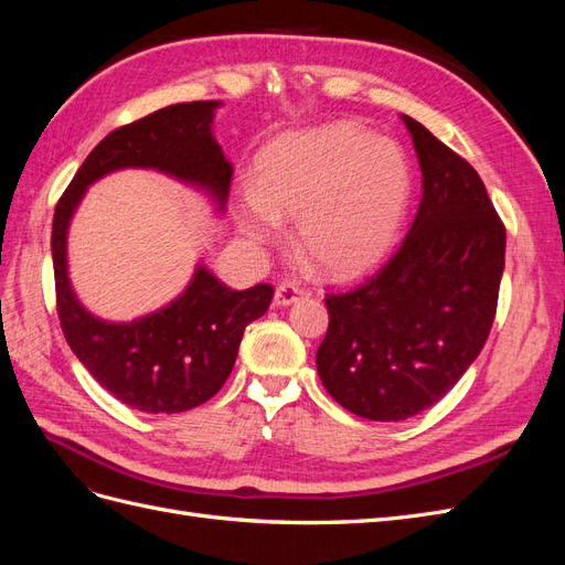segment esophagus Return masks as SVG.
<instances>
[{
  "label": "esophagus",
  "mask_w": 565,
  "mask_h": 565,
  "mask_svg": "<svg viewBox=\"0 0 565 565\" xmlns=\"http://www.w3.org/2000/svg\"><path fill=\"white\" fill-rule=\"evenodd\" d=\"M303 297H309V289H303L297 282H282L276 289V303L278 306H289V303H295V301H299Z\"/></svg>",
  "instance_id": "1"
}]
</instances>
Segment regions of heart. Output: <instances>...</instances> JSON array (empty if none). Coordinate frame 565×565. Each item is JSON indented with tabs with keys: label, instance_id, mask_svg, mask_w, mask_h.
Masks as SVG:
<instances>
[{
	"label": "heart",
	"instance_id": "b5f03b06",
	"mask_svg": "<svg viewBox=\"0 0 565 565\" xmlns=\"http://www.w3.org/2000/svg\"><path fill=\"white\" fill-rule=\"evenodd\" d=\"M409 198L403 150L351 122L285 134L256 160L237 221L256 243L297 218L301 259L324 278H353L391 247Z\"/></svg>",
	"mask_w": 565,
	"mask_h": 565
}]
</instances>
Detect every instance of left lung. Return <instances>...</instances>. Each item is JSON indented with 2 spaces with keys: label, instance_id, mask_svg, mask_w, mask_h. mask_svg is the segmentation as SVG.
<instances>
[{
  "label": "left lung",
  "instance_id": "8db88e82",
  "mask_svg": "<svg viewBox=\"0 0 565 565\" xmlns=\"http://www.w3.org/2000/svg\"><path fill=\"white\" fill-rule=\"evenodd\" d=\"M422 167V202L401 247L349 292L324 297L316 353L349 413L401 422L436 405L481 353L498 311L507 231L476 169L403 115Z\"/></svg>",
  "mask_w": 565,
  "mask_h": 565
}]
</instances>
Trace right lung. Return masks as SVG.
Returning a JSON list of instances; mask_svg holds the SVG:
<instances>
[{"label":"right lung","instance_id":"1","mask_svg":"<svg viewBox=\"0 0 565 565\" xmlns=\"http://www.w3.org/2000/svg\"><path fill=\"white\" fill-rule=\"evenodd\" d=\"M216 106L218 100H191L117 127L82 162L54 212L51 256L65 341L100 386L150 415L185 413L224 386L243 332L266 313L273 287L259 282L235 292L200 266L185 292L164 309L106 322L84 309L67 280V224L87 185L122 167L160 169L210 191L224 207L233 164L212 136Z\"/></svg>","mask_w":565,"mask_h":565}]
</instances>
